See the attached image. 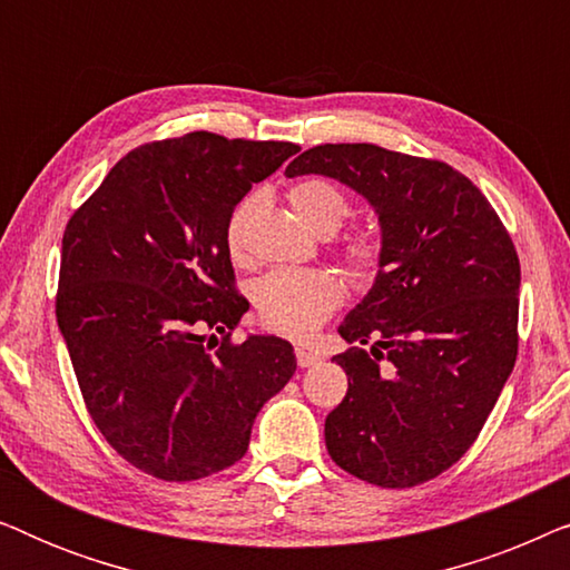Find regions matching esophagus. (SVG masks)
I'll return each instance as SVG.
<instances>
[{
	"label": "esophagus",
	"mask_w": 570,
	"mask_h": 570,
	"mask_svg": "<svg viewBox=\"0 0 570 570\" xmlns=\"http://www.w3.org/2000/svg\"><path fill=\"white\" fill-rule=\"evenodd\" d=\"M295 361H298L301 368H311V365L322 363V355L314 353V350H308V347H295Z\"/></svg>",
	"instance_id": "34e87169"
}]
</instances>
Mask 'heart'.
Instances as JSON below:
<instances>
[{"label": "heart", "mask_w": 570, "mask_h": 570, "mask_svg": "<svg viewBox=\"0 0 570 570\" xmlns=\"http://www.w3.org/2000/svg\"><path fill=\"white\" fill-rule=\"evenodd\" d=\"M259 205L248 194L225 223V244L233 259L246 252V228ZM291 205L318 233H334L353 215V205L337 181L324 176L303 178L291 189ZM345 259L355 269H371L379 262V246L368 236H355L345 244ZM342 283L326 269H272L256 283V314L267 330L303 340L314 334L342 303Z\"/></svg>", "instance_id": "1"}]
</instances>
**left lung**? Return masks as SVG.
Listing matches in <instances>:
<instances>
[{
  "label": "left lung",
  "instance_id": "1",
  "mask_svg": "<svg viewBox=\"0 0 570 570\" xmlns=\"http://www.w3.org/2000/svg\"><path fill=\"white\" fill-rule=\"evenodd\" d=\"M287 176L363 194L381 223L379 275L340 324L347 394L324 423L334 464L415 488L466 454L519 353L521 269L493 205L449 163L386 147L316 145Z\"/></svg>",
  "mask_w": 570,
  "mask_h": 570
}]
</instances>
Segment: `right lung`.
Returning a JSON list of instances; mask_svg holds the SVG:
<instances>
[{
  "instance_id": "1",
  "label": "right lung",
  "mask_w": 570,
  "mask_h": 570,
  "mask_svg": "<svg viewBox=\"0 0 570 570\" xmlns=\"http://www.w3.org/2000/svg\"><path fill=\"white\" fill-rule=\"evenodd\" d=\"M295 153L213 131L158 139L124 155L69 217L59 330L92 423L145 474L228 470L295 373L291 342L230 340L248 301L225 244L238 202Z\"/></svg>"
}]
</instances>
